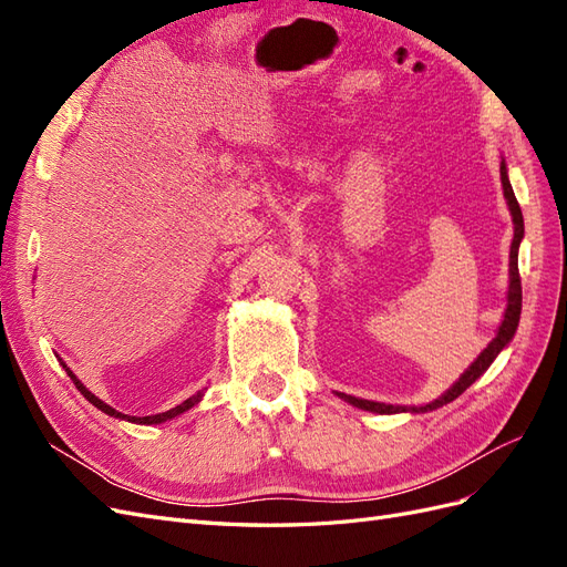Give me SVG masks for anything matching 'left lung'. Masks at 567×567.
I'll use <instances>...</instances> for the list:
<instances>
[{
    "label": "left lung",
    "mask_w": 567,
    "mask_h": 567,
    "mask_svg": "<svg viewBox=\"0 0 567 567\" xmlns=\"http://www.w3.org/2000/svg\"><path fill=\"white\" fill-rule=\"evenodd\" d=\"M502 186H504V198H506V205L511 210V217H513V241H511V252H508V293H506V310H504V319H502V326L496 329V336L492 338L489 346L477 354L475 362L463 371L458 375V381L450 388L444 390L437 400L427 402V404H421V406H402V404H383V402H371V400H359V398H352V394H346V392H338L340 400H346L348 404L357 406V409H364V411H371V414H402V411H411V414H425V411H435L444 404L454 402L458 394L471 388L480 375H483L496 357H499V352L508 346V342L513 340V336H516L518 331V321H520V307H523V288H520V274H518V250H520V241L525 236V221H523V213H520V205L516 200V194H513V186L508 182V167H506V161H502Z\"/></svg>",
    "instance_id": "1"
}]
</instances>
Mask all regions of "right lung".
I'll use <instances>...</instances> for the list:
<instances>
[{"label":"right lung","instance_id":"right-lung-1","mask_svg":"<svg viewBox=\"0 0 567 567\" xmlns=\"http://www.w3.org/2000/svg\"><path fill=\"white\" fill-rule=\"evenodd\" d=\"M68 371V369H65ZM68 375H71L73 379V383L78 385V390L84 394V398H87V402H92L96 409H101L104 411V414H109V416H115V419H127V421H134V423H144V425H153V423H165V421H169V419H175V416H179V414H184V411H188L192 406H196L200 400H203V392L198 390L194 398H188V400H184L179 406H175V409H169V411H163V414H156V416H142V419H136V416H127V414H120V411H115L113 406H109L106 402H101L96 394H92L87 388H84L80 381H78V375H73V371H68Z\"/></svg>","mask_w":567,"mask_h":567}]
</instances>
